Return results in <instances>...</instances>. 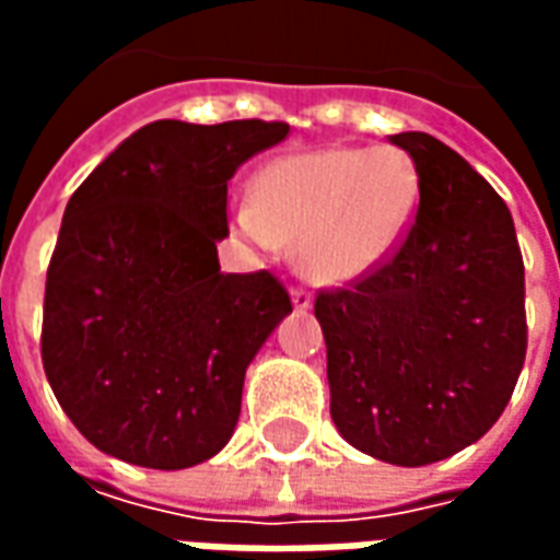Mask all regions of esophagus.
<instances>
[{"instance_id":"esophagus-1","label":"esophagus","mask_w":560,"mask_h":560,"mask_svg":"<svg viewBox=\"0 0 560 560\" xmlns=\"http://www.w3.org/2000/svg\"><path fill=\"white\" fill-rule=\"evenodd\" d=\"M291 300H293V308H300V312L312 308V293L305 291V288H291Z\"/></svg>"}]
</instances>
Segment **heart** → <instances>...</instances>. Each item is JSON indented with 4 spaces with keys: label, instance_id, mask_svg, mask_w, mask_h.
<instances>
[{
    "label": "heart",
    "instance_id": "b5f03b06",
    "mask_svg": "<svg viewBox=\"0 0 560 560\" xmlns=\"http://www.w3.org/2000/svg\"><path fill=\"white\" fill-rule=\"evenodd\" d=\"M417 203L420 173L401 149L332 147L267 164L236 224L257 245H296L312 279L341 284L393 255Z\"/></svg>",
    "mask_w": 560,
    "mask_h": 560
}]
</instances>
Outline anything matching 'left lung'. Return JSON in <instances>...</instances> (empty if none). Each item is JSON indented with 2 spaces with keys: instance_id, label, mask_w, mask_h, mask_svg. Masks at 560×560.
Masks as SVG:
<instances>
[{
  "instance_id": "1",
  "label": "left lung",
  "mask_w": 560,
  "mask_h": 560,
  "mask_svg": "<svg viewBox=\"0 0 560 560\" xmlns=\"http://www.w3.org/2000/svg\"><path fill=\"white\" fill-rule=\"evenodd\" d=\"M420 173L396 252L348 288L317 291L329 413L369 456L420 468L489 432L528 351L525 264L506 203L458 152L393 135Z\"/></svg>"
}]
</instances>
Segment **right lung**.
I'll return each mask as SVG.
<instances>
[{"mask_svg":"<svg viewBox=\"0 0 560 560\" xmlns=\"http://www.w3.org/2000/svg\"><path fill=\"white\" fill-rule=\"evenodd\" d=\"M288 122H149L71 195L47 267L42 360L107 456L179 470L231 441L245 369L291 312L269 269L221 272L228 183Z\"/></svg>","mask_w":560,"mask_h":560,"instance_id":"right-lung-1","label":"right lung"}]
</instances>
